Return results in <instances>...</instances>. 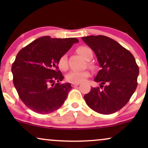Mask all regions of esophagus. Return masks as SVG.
I'll list each match as a JSON object with an SVG mask.
<instances>
[{
	"instance_id": "esophagus-1",
	"label": "esophagus",
	"mask_w": 148,
	"mask_h": 148,
	"mask_svg": "<svg viewBox=\"0 0 148 148\" xmlns=\"http://www.w3.org/2000/svg\"><path fill=\"white\" fill-rule=\"evenodd\" d=\"M79 84H80V83H72V87H75V86H79Z\"/></svg>"
}]
</instances>
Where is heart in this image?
Returning <instances> with one entry per match:
<instances>
[{
	"instance_id": "heart-1",
	"label": "heart",
	"mask_w": 148,
	"mask_h": 148,
	"mask_svg": "<svg viewBox=\"0 0 148 148\" xmlns=\"http://www.w3.org/2000/svg\"><path fill=\"white\" fill-rule=\"evenodd\" d=\"M77 51L80 55L82 56L86 60H90L92 58V51L90 47L86 46H81L78 47ZM58 67L62 70H66L68 67L67 64V56L63 54L58 60ZM90 72L88 70L84 71H71L66 75V80L69 83H81L89 77Z\"/></svg>"
}]
</instances>
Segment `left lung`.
<instances>
[{
  "label": "left lung",
  "instance_id": "8db88e82",
  "mask_svg": "<svg viewBox=\"0 0 148 148\" xmlns=\"http://www.w3.org/2000/svg\"><path fill=\"white\" fill-rule=\"evenodd\" d=\"M82 40L95 52L101 67L94 80L101 84V89L92 88L85 101L97 113H114L127 104L136 89L138 66L134 56L110 37L90 35Z\"/></svg>",
  "mask_w": 148,
  "mask_h": 148
}]
</instances>
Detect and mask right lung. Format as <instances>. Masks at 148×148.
Here are the masks:
<instances>
[{"label": "right lung", "mask_w": 148, "mask_h": 148, "mask_svg": "<svg viewBox=\"0 0 148 148\" xmlns=\"http://www.w3.org/2000/svg\"><path fill=\"white\" fill-rule=\"evenodd\" d=\"M77 42L75 37L43 36L17 53L12 66L13 84L20 99L32 111L47 114L63 104L72 88L69 83H60L64 76L58 70V62Z\"/></svg>", "instance_id": "add662e5"}]
</instances>
